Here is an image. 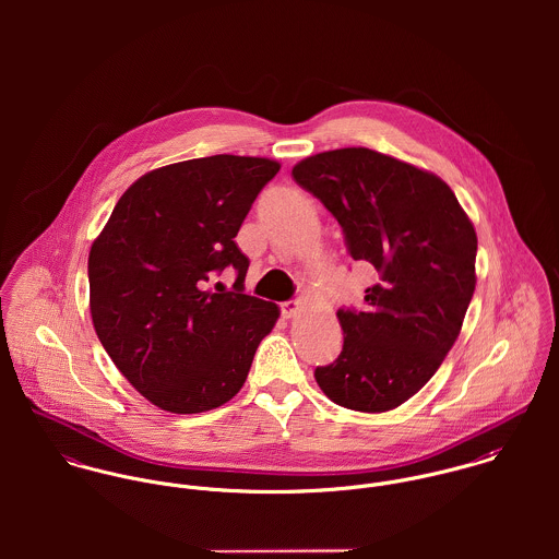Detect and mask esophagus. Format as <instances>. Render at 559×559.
<instances>
[{
  "label": "esophagus",
  "mask_w": 559,
  "mask_h": 559,
  "mask_svg": "<svg viewBox=\"0 0 559 559\" xmlns=\"http://www.w3.org/2000/svg\"><path fill=\"white\" fill-rule=\"evenodd\" d=\"M299 312V304L297 301H284L282 304V317L284 319H295Z\"/></svg>",
  "instance_id": "obj_1"
}]
</instances>
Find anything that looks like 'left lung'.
<instances>
[{
  "instance_id": "1",
  "label": "left lung",
  "mask_w": 559,
  "mask_h": 559,
  "mask_svg": "<svg viewBox=\"0 0 559 559\" xmlns=\"http://www.w3.org/2000/svg\"><path fill=\"white\" fill-rule=\"evenodd\" d=\"M293 178L342 226L353 260L379 282L366 310H337L344 346L314 370L340 406L383 413L415 396L454 346L476 290L478 237L435 174L370 148L299 160Z\"/></svg>"
}]
</instances>
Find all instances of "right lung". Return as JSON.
Listing matches in <instances>:
<instances>
[{"label": "right lung", "mask_w": 559, "mask_h": 559, "mask_svg": "<svg viewBox=\"0 0 559 559\" xmlns=\"http://www.w3.org/2000/svg\"><path fill=\"white\" fill-rule=\"evenodd\" d=\"M277 160L215 155L138 178L87 258L90 314L122 377L169 413H202L237 396L275 304L242 295L249 266L235 242ZM226 265L235 292H209Z\"/></svg>", "instance_id": "1"}]
</instances>
